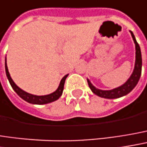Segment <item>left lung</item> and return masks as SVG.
<instances>
[{
  "label": "left lung",
  "instance_id": "left-lung-1",
  "mask_svg": "<svg viewBox=\"0 0 147 147\" xmlns=\"http://www.w3.org/2000/svg\"><path fill=\"white\" fill-rule=\"evenodd\" d=\"M132 38L134 40V43L136 45V62H135V67L134 71L129 76V78L127 80L126 82L121 85L120 87H116L112 90H101L97 87H95L91 82L87 79V83L92 92L98 95V97L104 98H109V99H113V98H121L123 96H125L128 93H129L137 85L139 80H140V75H141V66H142V59H141V52H140V45H138L135 35L131 31H129Z\"/></svg>",
  "mask_w": 147,
  "mask_h": 147
}]
</instances>
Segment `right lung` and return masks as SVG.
<instances>
[{
	"label": "right lung",
	"mask_w": 147,
	"mask_h": 147,
	"mask_svg": "<svg viewBox=\"0 0 147 147\" xmlns=\"http://www.w3.org/2000/svg\"><path fill=\"white\" fill-rule=\"evenodd\" d=\"M5 69H6V74H7V79H8L11 87L13 88V90L17 92V94L21 98H22L23 100H25L26 102H29V103H33V104H46V103H49V102H52L54 101L59 99V98L62 95V92H63V90H64L65 81L66 77L68 76V74H67L61 79L59 87L56 89V91H55L54 92H52L50 94H48V95H44V96H37V95H34V94H31V93H28V92L23 91L22 89H21L20 87H18L16 85V83L11 79L10 73L8 71V68H7V58H6V62H5Z\"/></svg>",
	"instance_id": "obj_1"
}]
</instances>
